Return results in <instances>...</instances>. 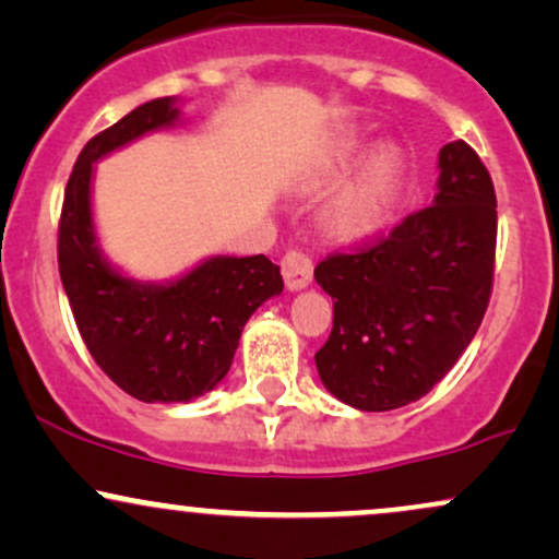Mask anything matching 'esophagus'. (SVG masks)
<instances>
[{
	"label": "esophagus",
	"mask_w": 559,
	"mask_h": 559,
	"mask_svg": "<svg viewBox=\"0 0 559 559\" xmlns=\"http://www.w3.org/2000/svg\"><path fill=\"white\" fill-rule=\"evenodd\" d=\"M281 271H284L286 286L292 288V292H299V288H305L312 281L310 254L292 249V252H286V258L281 260Z\"/></svg>",
	"instance_id": "esophagus-1"
}]
</instances>
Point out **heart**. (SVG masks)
Listing matches in <instances>:
<instances>
[{
    "label": "heart",
    "instance_id": "obj_1",
    "mask_svg": "<svg viewBox=\"0 0 559 559\" xmlns=\"http://www.w3.org/2000/svg\"><path fill=\"white\" fill-rule=\"evenodd\" d=\"M362 133H344L331 150L325 173H342L362 155ZM404 176V155L400 146L383 144L362 163L357 178L325 210V228L336 239L355 241L376 234L386 221L391 202Z\"/></svg>",
    "mask_w": 559,
    "mask_h": 559
}]
</instances>
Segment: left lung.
<instances>
[{"label": "left lung", "instance_id": "8db88e82", "mask_svg": "<svg viewBox=\"0 0 559 559\" xmlns=\"http://www.w3.org/2000/svg\"><path fill=\"white\" fill-rule=\"evenodd\" d=\"M497 194L465 141L439 152L433 204L391 234L318 262L333 329L318 349L320 381L365 413L418 402L476 336L493 286Z\"/></svg>", "mask_w": 559, "mask_h": 559}]
</instances>
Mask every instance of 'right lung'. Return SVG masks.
<instances>
[{
    "label": "right lung",
    "mask_w": 559,
    "mask_h": 559,
    "mask_svg": "<svg viewBox=\"0 0 559 559\" xmlns=\"http://www.w3.org/2000/svg\"><path fill=\"white\" fill-rule=\"evenodd\" d=\"M176 99H152L88 139L70 173L57 230V265L88 355L141 402H189L228 373L249 316L284 292L265 254L210 258L170 284H139L102 258L92 221L94 163L128 141L173 126Z\"/></svg>",
    "instance_id": "right-lung-1"
}]
</instances>
